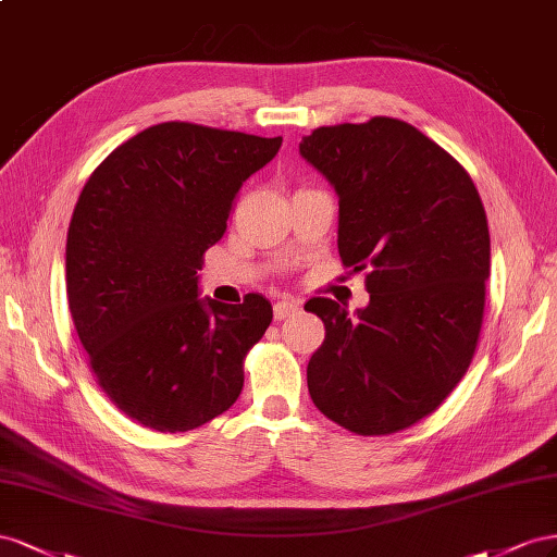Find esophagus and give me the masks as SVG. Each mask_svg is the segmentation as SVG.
<instances>
[{
	"label": "esophagus",
	"mask_w": 557,
	"mask_h": 557,
	"mask_svg": "<svg viewBox=\"0 0 557 557\" xmlns=\"http://www.w3.org/2000/svg\"><path fill=\"white\" fill-rule=\"evenodd\" d=\"M298 310H300L298 300H280V304H275V308H273V314L277 322H282V320H287V317L296 314Z\"/></svg>",
	"instance_id": "34e87169"
}]
</instances>
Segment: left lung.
Wrapping results in <instances>:
<instances>
[{
	"instance_id": "1",
	"label": "left lung",
	"mask_w": 557,
	"mask_h": 557,
	"mask_svg": "<svg viewBox=\"0 0 557 557\" xmlns=\"http://www.w3.org/2000/svg\"><path fill=\"white\" fill-rule=\"evenodd\" d=\"M300 156L338 196V251L367 268V308L310 298L326 336L308 363L314 406L361 436L434 412L479 343L490 233L479 190L436 141L399 119L317 128Z\"/></svg>"
}]
</instances>
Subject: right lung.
<instances>
[{
  "instance_id": "obj_1",
  "label": "right lung",
  "mask_w": 557,
  "mask_h": 557,
  "mask_svg": "<svg viewBox=\"0 0 557 557\" xmlns=\"http://www.w3.org/2000/svg\"><path fill=\"white\" fill-rule=\"evenodd\" d=\"M257 137L168 121L137 133L90 174L74 208L70 312L100 387L156 432H188L243 392V359L273 322L261 294L200 296L202 253L233 200L280 151Z\"/></svg>"
}]
</instances>
